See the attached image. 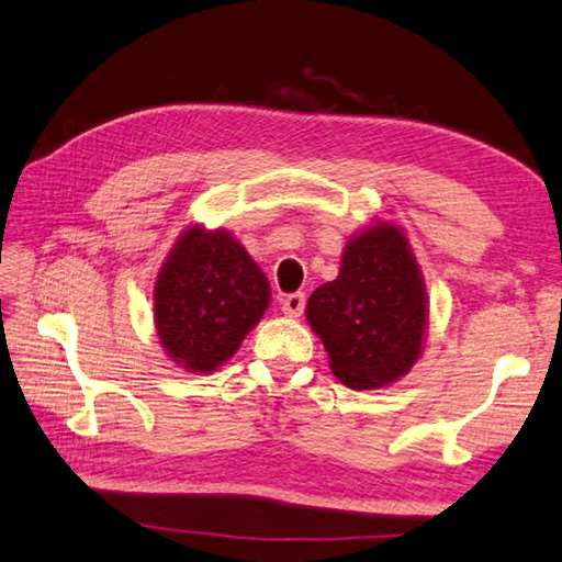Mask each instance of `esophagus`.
Masks as SVG:
<instances>
[{"mask_svg": "<svg viewBox=\"0 0 562 562\" xmlns=\"http://www.w3.org/2000/svg\"><path fill=\"white\" fill-rule=\"evenodd\" d=\"M304 304H306L304 292H292L288 296H282V302H280L282 312L288 316H300L304 312Z\"/></svg>", "mask_w": 562, "mask_h": 562, "instance_id": "esophagus-1", "label": "esophagus"}]
</instances>
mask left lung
<instances>
[{"instance_id":"1","label":"left lung","mask_w":562,"mask_h":562,"mask_svg":"<svg viewBox=\"0 0 562 562\" xmlns=\"http://www.w3.org/2000/svg\"><path fill=\"white\" fill-rule=\"evenodd\" d=\"M426 312L419 266L390 224L348 240L338 278L306 304L334 375L353 390H378L409 372L422 353Z\"/></svg>"}]
</instances>
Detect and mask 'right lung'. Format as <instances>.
<instances>
[{"label":"right lung","instance_id":"add662e5","mask_svg":"<svg viewBox=\"0 0 562 562\" xmlns=\"http://www.w3.org/2000/svg\"><path fill=\"white\" fill-rule=\"evenodd\" d=\"M270 302L268 278L226 231L192 226L156 282L162 348L192 372H212L236 353Z\"/></svg>","mask_w":562,"mask_h":562}]
</instances>
